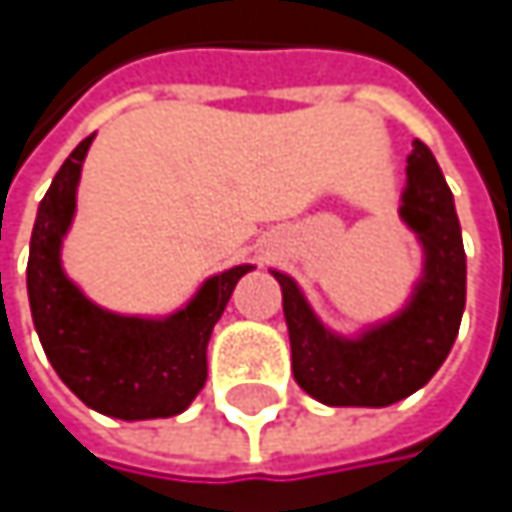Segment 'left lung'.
I'll return each instance as SVG.
<instances>
[{
    "instance_id": "8db88e82",
    "label": "left lung",
    "mask_w": 512,
    "mask_h": 512,
    "mask_svg": "<svg viewBox=\"0 0 512 512\" xmlns=\"http://www.w3.org/2000/svg\"><path fill=\"white\" fill-rule=\"evenodd\" d=\"M403 219L418 231L427 266L409 308L358 341L329 335L293 278L275 272L290 329L293 376L326 406H391L433 379L460 332L465 308V249L454 195L424 142L406 159Z\"/></svg>"
}]
</instances>
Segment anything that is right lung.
<instances>
[{"instance_id":"1","label":"right lung","mask_w":512,"mask_h":512,"mask_svg":"<svg viewBox=\"0 0 512 512\" xmlns=\"http://www.w3.org/2000/svg\"><path fill=\"white\" fill-rule=\"evenodd\" d=\"M91 139L64 159L38 207L26 269L32 320L55 373L85 406L121 421L180 415L207 382V341L252 266L210 278L168 320L118 317L91 305L70 284L58 257Z\"/></svg>"}]
</instances>
